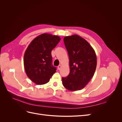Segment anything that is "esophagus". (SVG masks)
I'll return each instance as SVG.
<instances>
[{
    "label": "esophagus",
    "mask_w": 122,
    "mask_h": 122,
    "mask_svg": "<svg viewBox=\"0 0 122 122\" xmlns=\"http://www.w3.org/2000/svg\"><path fill=\"white\" fill-rule=\"evenodd\" d=\"M61 65H59V66H58V67H57V69H58V70H60L61 69Z\"/></svg>",
    "instance_id": "obj_1"
}]
</instances>
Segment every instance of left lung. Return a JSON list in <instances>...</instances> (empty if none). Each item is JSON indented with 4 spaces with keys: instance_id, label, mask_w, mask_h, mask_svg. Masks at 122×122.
<instances>
[{
    "instance_id": "1",
    "label": "left lung",
    "mask_w": 122,
    "mask_h": 122,
    "mask_svg": "<svg viewBox=\"0 0 122 122\" xmlns=\"http://www.w3.org/2000/svg\"><path fill=\"white\" fill-rule=\"evenodd\" d=\"M69 57L70 73L62 77V84L71 91L82 89L93 77L97 66L95 50L86 41L74 35L64 38Z\"/></svg>"
}]
</instances>
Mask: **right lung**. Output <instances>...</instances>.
<instances>
[{"label":"right lung","mask_w":122,"mask_h":122,"mask_svg":"<svg viewBox=\"0 0 122 122\" xmlns=\"http://www.w3.org/2000/svg\"><path fill=\"white\" fill-rule=\"evenodd\" d=\"M60 41V36L45 33L35 38L27 48L23 60L25 71L36 84L47 83L56 72L52 65L51 51Z\"/></svg>","instance_id":"right-lung-1"}]
</instances>
